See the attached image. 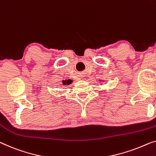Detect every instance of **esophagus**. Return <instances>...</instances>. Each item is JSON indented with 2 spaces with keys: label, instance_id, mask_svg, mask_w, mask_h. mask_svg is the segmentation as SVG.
<instances>
[{
  "label": "esophagus",
  "instance_id": "1",
  "mask_svg": "<svg viewBox=\"0 0 156 156\" xmlns=\"http://www.w3.org/2000/svg\"><path fill=\"white\" fill-rule=\"evenodd\" d=\"M80 76V78H82V79H85V75H81V76Z\"/></svg>",
  "mask_w": 156,
  "mask_h": 156
}]
</instances>
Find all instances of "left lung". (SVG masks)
Here are the masks:
<instances>
[{"label": "left lung", "instance_id": "8db88e82", "mask_svg": "<svg viewBox=\"0 0 156 156\" xmlns=\"http://www.w3.org/2000/svg\"><path fill=\"white\" fill-rule=\"evenodd\" d=\"M104 81H105L104 80H99V82H104Z\"/></svg>", "mask_w": 156, "mask_h": 156}]
</instances>
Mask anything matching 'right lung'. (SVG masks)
<instances>
[{"instance_id": "add662e5", "label": "right lung", "mask_w": 156, "mask_h": 156, "mask_svg": "<svg viewBox=\"0 0 156 156\" xmlns=\"http://www.w3.org/2000/svg\"><path fill=\"white\" fill-rule=\"evenodd\" d=\"M73 83V80L71 79H67V80H62V84L61 85H69Z\"/></svg>"}]
</instances>
